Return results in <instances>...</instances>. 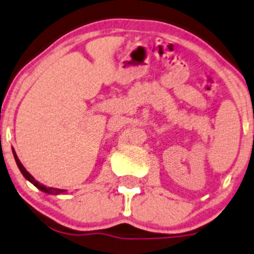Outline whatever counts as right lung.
I'll return each mask as SVG.
<instances>
[{"label":"right lung","mask_w":254,"mask_h":254,"mask_svg":"<svg viewBox=\"0 0 254 254\" xmlns=\"http://www.w3.org/2000/svg\"><path fill=\"white\" fill-rule=\"evenodd\" d=\"M12 151H13L14 160H16V164H17V166H18L19 171H21V172H22V175H23V176L26 177V180H28V181L31 182V184H33L34 186L37 187V189H39V190H41V191H43V192H46V193H51V195H59V193H64V192H67V191H65V190L54 189V187H46V186H44V185L39 184L38 181H36V180H34V177L32 176V175L29 174V172L27 171L26 169H24L23 165L21 164V161H19V159H18V157H17L16 151H14L13 149H12Z\"/></svg>","instance_id":"add662e5"}]
</instances>
